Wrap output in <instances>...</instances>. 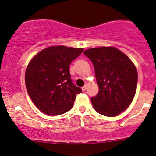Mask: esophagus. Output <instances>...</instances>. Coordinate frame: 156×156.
<instances>
[{"label": "esophagus", "mask_w": 156, "mask_h": 156, "mask_svg": "<svg viewBox=\"0 0 156 156\" xmlns=\"http://www.w3.org/2000/svg\"><path fill=\"white\" fill-rule=\"evenodd\" d=\"M87 84H86L85 85H84V86H83V87H81V89H82V90H83V91H85L86 90H87Z\"/></svg>", "instance_id": "obj_1"}]
</instances>
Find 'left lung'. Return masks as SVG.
Here are the masks:
<instances>
[{"label":"left lung","instance_id":"8db88e82","mask_svg":"<svg viewBox=\"0 0 156 156\" xmlns=\"http://www.w3.org/2000/svg\"><path fill=\"white\" fill-rule=\"evenodd\" d=\"M92 62L99 92L91 97L94 109L108 117L117 116L130 106L137 85V71L130 59L113 47L84 52Z\"/></svg>","mask_w":156,"mask_h":156}]
</instances>
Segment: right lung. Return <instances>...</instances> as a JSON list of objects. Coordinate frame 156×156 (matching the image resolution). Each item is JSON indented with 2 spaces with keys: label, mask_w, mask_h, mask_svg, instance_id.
Segmentation results:
<instances>
[{
  "label": "right lung",
  "mask_w": 156,
  "mask_h": 156,
  "mask_svg": "<svg viewBox=\"0 0 156 156\" xmlns=\"http://www.w3.org/2000/svg\"><path fill=\"white\" fill-rule=\"evenodd\" d=\"M83 48L50 47L33 57L26 71L25 81L30 98L41 112L59 115L72 108L75 97L82 90L72 83L71 62Z\"/></svg>",
  "instance_id": "1"
}]
</instances>
